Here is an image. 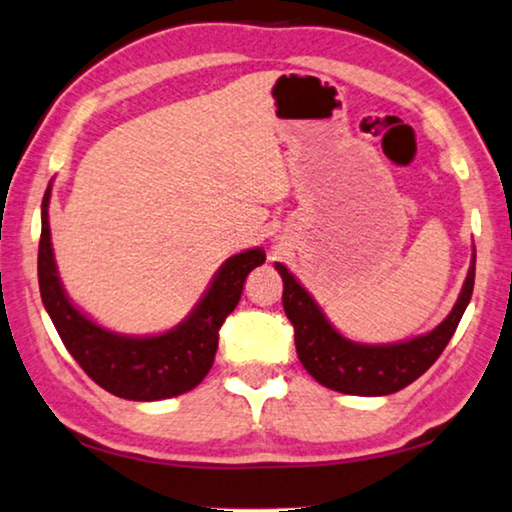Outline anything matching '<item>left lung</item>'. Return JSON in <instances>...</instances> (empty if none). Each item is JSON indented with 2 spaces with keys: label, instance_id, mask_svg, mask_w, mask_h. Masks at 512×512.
I'll return each mask as SVG.
<instances>
[{
  "label": "left lung",
  "instance_id": "left-lung-1",
  "mask_svg": "<svg viewBox=\"0 0 512 512\" xmlns=\"http://www.w3.org/2000/svg\"><path fill=\"white\" fill-rule=\"evenodd\" d=\"M276 269L283 278V308L294 327V343L304 369L329 390L357 397H385L420 378L455 334L475 283L473 255L455 308L434 331L403 343L364 345L338 334L297 278L283 264H276Z\"/></svg>",
  "mask_w": 512,
  "mask_h": 512
}]
</instances>
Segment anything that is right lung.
Listing matches in <instances>:
<instances>
[{"instance_id": "1", "label": "right lung", "mask_w": 512, "mask_h": 512, "mask_svg": "<svg viewBox=\"0 0 512 512\" xmlns=\"http://www.w3.org/2000/svg\"><path fill=\"white\" fill-rule=\"evenodd\" d=\"M48 201L50 185L41 204L39 290L71 357L99 387L120 399L160 401L197 387L211 371L220 327L239 304L248 273L264 264V250L253 248L229 257L197 308L167 334L120 336L85 318L64 294L50 246Z\"/></svg>"}]
</instances>
